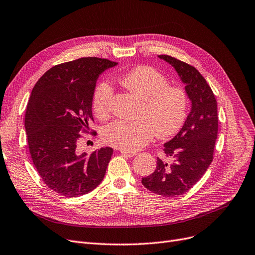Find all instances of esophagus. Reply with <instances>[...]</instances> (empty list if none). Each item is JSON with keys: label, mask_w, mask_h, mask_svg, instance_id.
I'll return each instance as SVG.
<instances>
[{"label": "esophagus", "mask_w": 255, "mask_h": 255, "mask_svg": "<svg viewBox=\"0 0 255 255\" xmlns=\"http://www.w3.org/2000/svg\"><path fill=\"white\" fill-rule=\"evenodd\" d=\"M120 152H121L122 154L126 155V156H129V157H132V156H134V155L136 154V153L133 152V151H127V150H120Z\"/></svg>", "instance_id": "34e87169"}]
</instances>
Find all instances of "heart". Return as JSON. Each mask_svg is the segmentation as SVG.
<instances>
[{
    "mask_svg": "<svg viewBox=\"0 0 255 255\" xmlns=\"http://www.w3.org/2000/svg\"><path fill=\"white\" fill-rule=\"evenodd\" d=\"M119 81L140 102L135 121L116 120L104 127L102 138L106 144L134 151L146 146L155 133L166 137L182 128L189 108V98L184 88L169 85L166 75L150 66H138L122 75ZM112 93V87L106 81L100 82L94 89L93 111L101 120L110 115Z\"/></svg>",
    "mask_w": 255,
    "mask_h": 255,
    "instance_id": "heart-1",
    "label": "heart"
}]
</instances>
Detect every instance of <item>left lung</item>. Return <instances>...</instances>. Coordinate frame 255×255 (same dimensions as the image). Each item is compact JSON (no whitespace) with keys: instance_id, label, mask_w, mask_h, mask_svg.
Masks as SVG:
<instances>
[{"instance_id":"left-lung-1","label":"left lung","mask_w":255,"mask_h":255,"mask_svg":"<svg viewBox=\"0 0 255 255\" xmlns=\"http://www.w3.org/2000/svg\"><path fill=\"white\" fill-rule=\"evenodd\" d=\"M158 58L175 68L192 103L180 132L164 145L165 157H157L154 172L142 178L148 190L170 197L189 191L210 166L218 138V103L195 67L171 55L161 54Z\"/></svg>"}]
</instances>
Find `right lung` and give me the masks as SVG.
I'll list each match as a JSON object with an SVG mask.
<instances>
[{
  "instance_id": "obj_1",
  "label": "right lung",
  "mask_w": 255,
  "mask_h": 255,
  "mask_svg": "<svg viewBox=\"0 0 255 255\" xmlns=\"http://www.w3.org/2000/svg\"><path fill=\"white\" fill-rule=\"evenodd\" d=\"M118 63L81 58L55 65L36 82L25 113L27 142L33 165L51 190L66 197L87 194L101 184L113 149L78 153L89 129L92 98L99 75Z\"/></svg>"
}]
</instances>
